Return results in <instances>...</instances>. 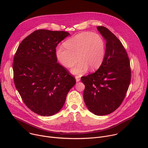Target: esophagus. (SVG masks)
Segmentation results:
<instances>
[{
  "label": "esophagus",
  "mask_w": 148,
  "mask_h": 148,
  "mask_svg": "<svg viewBox=\"0 0 148 148\" xmlns=\"http://www.w3.org/2000/svg\"><path fill=\"white\" fill-rule=\"evenodd\" d=\"M75 79L77 82H79L80 81V77L79 76H76L75 77Z\"/></svg>",
  "instance_id": "34e87169"
}]
</instances>
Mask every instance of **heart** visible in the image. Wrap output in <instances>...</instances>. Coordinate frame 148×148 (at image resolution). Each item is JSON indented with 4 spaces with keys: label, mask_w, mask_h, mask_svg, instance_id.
<instances>
[{
    "label": "heart",
    "mask_w": 148,
    "mask_h": 148,
    "mask_svg": "<svg viewBox=\"0 0 148 148\" xmlns=\"http://www.w3.org/2000/svg\"><path fill=\"white\" fill-rule=\"evenodd\" d=\"M64 47L58 46L56 49V56L60 64L66 69L78 64L71 70L76 75L99 68L103 61L105 46L102 38L91 32L78 33L70 38L64 44Z\"/></svg>",
    "instance_id": "b5f03b06"
}]
</instances>
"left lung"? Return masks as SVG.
I'll return each mask as SVG.
<instances>
[{
  "label": "left lung",
  "instance_id": "8db88e82",
  "mask_svg": "<svg viewBox=\"0 0 148 148\" xmlns=\"http://www.w3.org/2000/svg\"><path fill=\"white\" fill-rule=\"evenodd\" d=\"M106 41L103 61L98 70L81 80L85 85L84 100L96 115L115 111L122 103L131 82L130 62L120 40L107 28L98 26Z\"/></svg>",
  "mask_w": 148,
  "mask_h": 148
}]
</instances>
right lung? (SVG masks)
<instances>
[{
	"mask_svg": "<svg viewBox=\"0 0 148 148\" xmlns=\"http://www.w3.org/2000/svg\"><path fill=\"white\" fill-rule=\"evenodd\" d=\"M69 35L64 31L36 30L21 42L14 55L16 88L26 106L40 115L58 112L76 82L56 56L58 44Z\"/></svg>",
	"mask_w": 148,
	"mask_h": 148,
	"instance_id": "obj_1",
	"label": "right lung"
}]
</instances>
